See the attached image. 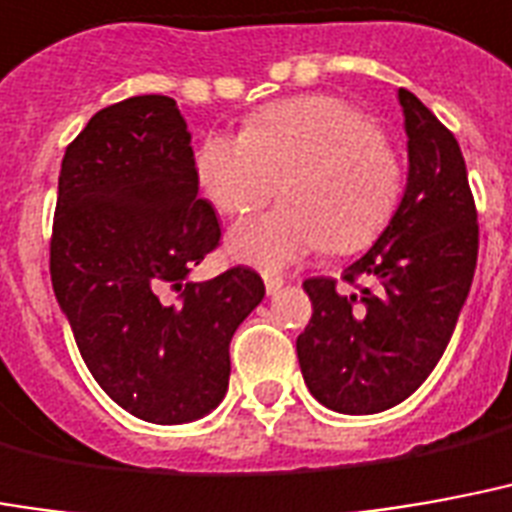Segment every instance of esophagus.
Returning a JSON list of instances; mask_svg holds the SVG:
<instances>
[{"label": "esophagus", "mask_w": 512, "mask_h": 512, "mask_svg": "<svg viewBox=\"0 0 512 512\" xmlns=\"http://www.w3.org/2000/svg\"><path fill=\"white\" fill-rule=\"evenodd\" d=\"M282 285H285V282H282L279 276H266V293L268 295L279 293V290H282Z\"/></svg>", "instance_id": "1"}]
</instances>
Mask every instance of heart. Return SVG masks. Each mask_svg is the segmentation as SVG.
I'll list each match as a JSON object with an SVG mask.
<instances>
[{
	"mask_svg": "<svg viewBox=\"0 0 512 512\" xmlns=\"http://www.w3.org/2000/svg\"><path fill=\"white\" fill-rule=\"evenodd\" d=\"M195 176L225 217L260 211L282 189V206L227 238L230 255L268 274L320 249L352 255L372 246L407 189L399 151L377 124L350 102L320 94L266 105L238 135H206Z\"/></svg>",
	"mask_w": 512,
	"mask_h": 512,
	"instance_id": "obj_1",
	"label": "heart"
}]
</instances>
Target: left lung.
Masks as SVG:
<instances>
[{"label":"left lung","mask_w":512,"mask_h":512,"mask_svg":"<svg viewBox=\"0 0 512 512\" xmlns=\"http://www.w3.org/2000/svg\"><path fill=\"white\" fill-rule=\"evenodd\" d=\"M410 179L399 211L342 279H306L312 320L295 350L328 410L372 415L420 388L448 347L478 263V208L453 132L399 89ZM366 278L369 286H361Z\"/></svg>","instance_id":"obj_1"}]
</instances>
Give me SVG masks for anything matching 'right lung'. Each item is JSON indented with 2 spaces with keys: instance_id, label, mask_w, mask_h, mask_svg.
Returning a JSON list of instances; mask_svg holds the SVG:
<instances>
[{
  "instance_id": "1",
  "label": "right lung",
  "mask_w": 512,
  "mask_h": 512,
  "mask_svg": "<svg viewBox=\"0 0 512 512\" xmlns=\"http://www.w3.org/2000/svg\"><path fill=\"white\" fill-rule=\"evenodd\" d=\"M219 238L173 97L108 105L64 151L51 233L56 301L86 369L135 418L187 423L225 396L230 339L266 285L246 266L184 282Z\"/></svg>"
}]
</instances>
